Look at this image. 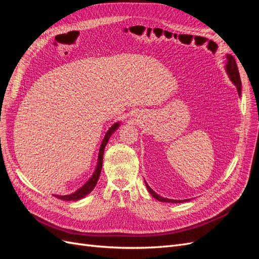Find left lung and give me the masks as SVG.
<instances>
[{"label": "left lung", "mask_w": 259, "mask_h": 259, "mask_svg": "<svg viewBox=\"0 0 259 259\" xmlns=\"http://www.w3.org/2000/svg\"><path fill=\"white\" fill-rule=\"evenodd\" d=\"M227 66H226V70H227V73L229 74L231 81L233 82V84L237 86V90H238V94L241 95V79H240V73H239V70H238V66H237V62L234 60V58L231 56V55H227ZM146 183V182H145ZM146 187L148 191L150 192V194L152 195L153 198H155L156 200H159L161 202H171V203H179L182 202L180 200H169V199H164L162 197H160L159 194H156L150 187H149L146 184Z\"/></svg>", "instance_id": "left-lung-1"}]
</instances>
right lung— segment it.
I'll list each match as a JSON object with an SVG mask.
<instances>
[{"instance_id": "1", "label": "right lung", "mask_w": 259, "mask_h": 259, "mask_svg": "<svg viewBox=\"0 0 259 259\" xmlns=\"http://www.w3.org/2000/svg\"><path fill=\"white\" fill-rule=\"evenodd\" d=\"M119 127V123H115L113 124L112 126L109 128V131L107 132V134L105 135V138L103 140V143H101L100 146V150H99V155H98V164L96 166L95 171H94L93 176L90 178V180L88 183H86L83 187H81L79 190H76L75 192L71 193V194H68V195H55V197L60 199V200H64V201H76V200H80L82 198H84L85 195H88L95 186L97 185L98 182V178L100 176V171H101V167H103V158H104V152H105V147L108 144V140L109 138L111 137L112 133Z\"/></svg>"}]
</instances>
